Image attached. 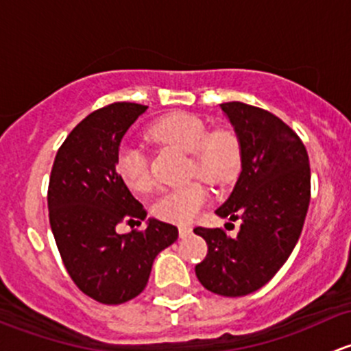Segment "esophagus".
Listing matches in <instances>:
<instances>
[{
    "label": "esophagus",
    "instance_id": "34e87169",
    "mask_svg": "<svg viewBox=\"0 0 351 351\" xmlns=\"http://www.w3.org/2000/svg\"><path fill=\"white\" fill-rule=\"evenodd\" d=\"M178 232H180V238H186L189 234H192V228H190V226H180Z\"/></svg>",
    "mask_w": 351,
    "mask_h": 351
}]
</instances>
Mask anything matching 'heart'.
Segmentation results:
<instances>
[{"mask_svg":"<svg viewBox=\"0 0 351 351\" xmlns=\"http://www.w3.org/2000/svg\"><path fill=\"white\" fill-rule=\"evenodd\" d=\"M154 141L192 154V175L208 183L231 180L241 165V144L231 129L208 130L200 117L171 112L159 117L149 127ZM120 180L134 192H147L153 185L147 158L143 151L123 147L115 161ZM207 202V192L198 183L169 190L154 202L156 217L175 224H189Z\"/></svg>","mask_w":351,"mask_h":351,"instance_id":"b5f03b06","label":"heart"}]
</instances>
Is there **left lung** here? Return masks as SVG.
Listing matches in <instances>:
<instances>
[{
	"instance_id": "8db88e82",
	"label": "left lung",
	"mask_w": 351,
	"mask_h": 351,
	"mask_svg": "<svg viewBox=\"0 0 351 351\" xmlns=\"http://www.w3.org/2000/svg\"><path fill=\"white\" fill-rule=\"evenodd\" d=\"M241 144V173L219 217L241 219L236 238L195 228L208 253L195 267L210 292L241 297L275 277L295 247L311 200L309 156L295 132L274 113L241 101L221 105Z\"/></svg>"
}]
</instances>
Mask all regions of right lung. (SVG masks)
Segmentation results:
<instances>
[{"label": "right lung", "instance_id": "1", "mask_svg": "<svg viewBox=\"0 0 351 351\" xmlns=\"http://www.w3.org/2000/svg\"><path fill=\"white\" fill-rule=\"evenodd\" d=\"M146 110L119 101L90 113L59 147L49 180V221L67 274L101 304L139 295L154 258L178 239V229L158 219H147L144 231L115 229L147 215L115 168L122 137Z\"/></svg>", "mask_w": 351, "mask_h": 351}]
</instances>
